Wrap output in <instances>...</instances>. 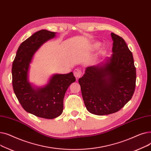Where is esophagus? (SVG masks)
<instances>
[{
	"instance_id": "obj_1",
	"label": "esophagus",
	"mask_w": 151,
	"mask_h": 151,
	"mask_svg": "<svg viewBox=\"0 0 151 151\" xmlns=\"http://www.w3.org/2000/svg\"><path fill=\"white\" fill-rule=\"evenodd\" d=\"M73 74L74 76L78 79L79 78H80L81 76L82 75V72H81V70L79 68H76L74 71H73Z\"/></svg>"
}]
</instances>
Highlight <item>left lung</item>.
<instances>
[{
  "mask_svg": "<svg viewBox=\"0 0 151 151\" xmlns=\"http://www.w3.org/2000/svg\"><path fill=\"white\" fill-rule=\"evenodd\" d=\"M113 54L105 63L87 67L78 80L86 109L102 116L119 111L132 97L136 86V68L124 40L114 33Z\"/></svg>",
  "mask_w": 151,
  "mask_h": 151,
  "instance_id": "obj_1",
  "label": "left lung"
}]
</instances>
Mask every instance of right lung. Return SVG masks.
Masks as SVG:
<instances>
[{"label":"right lung","mask_w":151,"mask_h":151,"mask_svg":"<svg viewBox=\"0 0 151 151\" xmlns=\"http://www.w3.org/2000/svg\"><path fill=\"white\" fill-rule=\"evenodd\" d=\"M55 36L53 32L41 30L24 41L18 47L12 70L13 91L24 109L50 119L62 113L65 93L69 86L76 81L75 77L72 72L54 75L47 85L35 89L28 81V71L35 52Z\"/></svg>","instance_id":"add662e5"}]
</instances>
